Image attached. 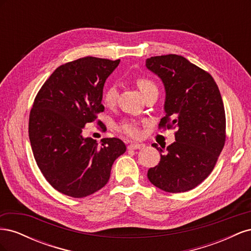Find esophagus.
I'll return each mask as SVG.
<instances>
[{
    "label": "esophagus",
    "instance_id": "esophagus-1",
    "mask_svg": "<svg viewBox=\"0 0 251 251\" xmlns=\"http://www.w3.org/2000/svg\"><path fill=\"white\" fill-rule=\"evenodd\" d=\"M144 147L143 143H131L130 146H128V150H138Z\"/></svg>",
    "mask_w": 251,
    "mask_h": 251
}]
</instances>
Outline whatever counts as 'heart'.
<instances>
[{
    "label": "heart",
    "mask_w": 251,
    "mask_h": 251,
    "mask_svg": "<svg viewBox=\"0 0 251 251\" xmlns=\"http://www.w3.org/2000/svg\"><path fill=\"white\" fill-rule=\"evenodd\" d=\"M135 82L139 90L141 91V93L143 96L146 97L148 94L155 92L157 91V87L155 85V82L150 79L149 77L146 76H137L135 78ZM102 101L105 105L108 107H113L114 104L117 101V89L114 85H109L104 88L103 92H102ZM117 131L123 133L128 137H137V136L140 134V130L138 125L135 123L133 120H124L119 123L116 126Z\"/></svg>",
    "instance_id": "1"
}]
</instances>
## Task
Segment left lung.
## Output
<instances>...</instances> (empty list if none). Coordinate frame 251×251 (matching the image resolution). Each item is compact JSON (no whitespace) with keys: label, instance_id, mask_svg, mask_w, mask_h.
<instances>
[{"label":"left lung","instance_id":"1","mask_svg":"<svg viewBox=\"0 0 251 251\" xmlns=\"http://www.w3.org/2000/svg\"><path fill=\"white\" fill-rule=\"evenodd\" d=\"M147 67L164 83L165 116L159 128H177L171 146L158 148V165L148 171L151 184L168 193L198 186L214 170L226 140L221 94L211 75L177 54L151 56Z\"/></svg>","mask_w":251,"mask_h":251}]
</instances>
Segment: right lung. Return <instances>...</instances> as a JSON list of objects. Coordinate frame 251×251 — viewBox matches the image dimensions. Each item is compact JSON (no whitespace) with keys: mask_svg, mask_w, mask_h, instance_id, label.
<instances>
[{"mask_svg":"<svg viewBox=\"0 0 251 251\" xmlns=\"http://www.w3.org/2000/svg\"><path fill=\"white\" fill-rule=\"evenodd\" d=\"M119 63L94 56L66 63L34 98L29 115L33 156L45 179L66 196L83 198L100 191L108 183L114 161L126 150L119 138H103L98 144L81 134L103 112L104 81Z\"/></svg>","mask_w":251,"mask_h":251,"instance_id":"add662e5","label":"right lung"}]
</instances>
